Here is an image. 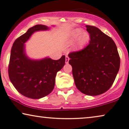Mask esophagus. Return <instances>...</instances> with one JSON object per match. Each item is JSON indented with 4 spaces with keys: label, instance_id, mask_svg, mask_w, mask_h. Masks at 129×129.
<instances>
[{
    "label": "esophagus",
    "instance_id": "obj_1",
    "mask_svg": "<svg viewBox=\"0 0 129 129\" xmlns=\"http://www.w3.org/2000/svg\"><path fill=\"white\" fill-rule=\"evenodd\" d=\"M69 57H68V56H66V64H68L69 63Z\"/></svg>",
    "mask_w": 129,
    "mask_h": 129
}]
</instances>
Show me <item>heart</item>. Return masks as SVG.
Returning a JSON list of instances; mask_svg holds the SVG:
<instances>
[{
	"label": "heart",
	"mask_w": 129,
	"mask_h": 129,
	"mask_svg": "<svg viewBox=\"0 0 129 129\" xmlns=\"http://www.w3.org/2000/svg\"><path fill=\"white\" fill-rule=\"evenodd\" d=\"M78 39V42H77V45L78 46L80 47L84 45L89 39V35L88 33L86 32H83V30L81 29H77L75 30V31L72 33V40H75Z\"/></svg>",
	"instance_id": "obj_1"
}]
</instances>
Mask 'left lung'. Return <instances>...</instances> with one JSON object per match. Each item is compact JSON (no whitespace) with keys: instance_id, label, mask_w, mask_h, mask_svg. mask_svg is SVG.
I'll list each match as a JSON object with an SVG mask.
<instances>
[{"instance_id":"8db88e82","label":"left lung","mask_w":129,"mask_h":129,"mask_svg":"<svg viewBox=\"0 0 129 129\" xmlns=\"http://www.w3.org/2000/svg\"><path fill=\"white\" fill-rule=\"evenodd\" d=\"M89 44L82 50L69 54L75 85L89 96L103 94L112 86L120 60L113 40L98 27L86 25Z\"/></svg>"}]
</instances>
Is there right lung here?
<instances>
[{
  "mask_svg": "<svg viewBox=\"0 0 129 129\" xmlns=\"http://www.w3.org/2000/svg\"><path fill=\"white\" fill-rule=\"evenodd\" d=\"M50 27L37 24L15 40L10 52L8 73L15 89L27 98L39 99L52 92L57 72L64 66L66 57L55 60L49 57L33 59L26 53L25 43L36 31L48 30Z\"/></svg>",
  "mask_w": 129,
  "mask_h": 129,
  "instance_id": "obj_1",
  "label": "right lung"
}]
</instances>
